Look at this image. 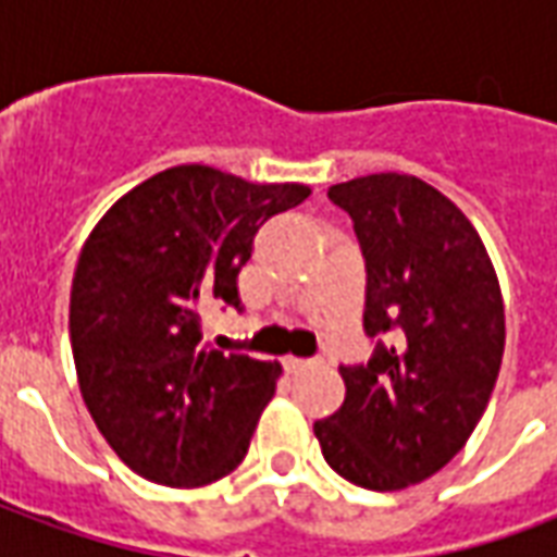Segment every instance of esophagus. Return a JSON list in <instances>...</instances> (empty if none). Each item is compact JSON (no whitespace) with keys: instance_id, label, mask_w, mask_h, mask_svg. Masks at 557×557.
Returning <instances> with one entry per match:
<instances>
[{"instance_id":"obj_1","label":"esophagus","mask_w":557,"mask_h":557,"mask_svg":"<svg viewBox=\"0 0 557 557\" xmlns=\"http://www.w3.org/2000/svg\"><path fill=\"white\" fill-rule=\"evenodd\" d=\"M310 363H313L310 358H295V355H286V358H283V367H286L289 373H301Z\"/></svg>"}]
</instances>
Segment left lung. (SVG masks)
<instances>
[{"label": "left lung", "instance_id": "1", "mask_svg": "<svg viewBox=\"0 0 557 557\" xmlns=\"http://www.w3.org/2000/svg\"><path fill=\"white\" fill-rule=\"evenodd\" d=\"M367 262L361 367H339L346 399L313 432L325 462L391 492L442 471L486 411L504 355V298L471 220L418 175L375 172L327 187Z\"/></svg>", "mask_w": 557, "mask_h": 557}]
</instances>
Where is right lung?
Listing matches in <instances>:
<instances>
[{"instance_id": "1", "label": "right lung", "mask_w": 557, "mask_h": 557, "mask_svg": "<svg viewBox=\"0 0 557 557\" xmlns=\"http://www.w3.org/2000/svg\"><path fill=\"white\" fill-rule=\"evenodd\" d=\"M307 196V184L184 163L127 190L89 232L71 283L79 394L139 478L206 486L247 454L283 367L202 346L199 313L242 304L259 226Z\"/></svg>"}]
</instances>
